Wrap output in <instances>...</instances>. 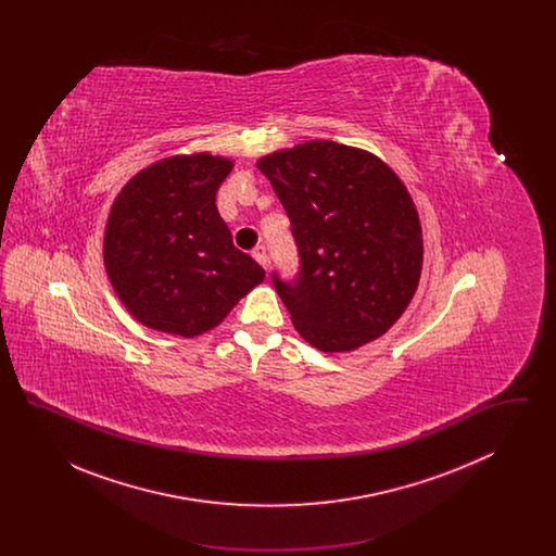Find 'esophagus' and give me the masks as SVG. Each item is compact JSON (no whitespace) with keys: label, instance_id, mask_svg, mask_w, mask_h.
I'll use <instances>...</instances> for the list:
<instances>
[{"label":"esophagus","instance_id":"esophagus-1","mask_svg":"<svg viewBox=\"0 0 556 556\" xmlns=\"http://www.w3.org/2000/svg\"><path fill=\"white\" fill-rule=\"evenodd\" d=\"M252 256H254V261L258 263V265H263L266 268V248L265 245H256L254 250H252Z\"/></svg>","mask_w":556,"mask_h":556}]
</instances>
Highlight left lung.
Returning <instances> with one entry per match:
<instances>
[{
    "label": "left lung",
    "mask_w": 556,
    "mask_h": 556,
    "mask_svg": "<svg viewBox=\"0 0 556 556\" xmlns=\"http://www.w3.org/2000/svg\"><path fill=\"white\" fill-rule=\"evenodd\" d=\"M288 212L298 273L273 286L298 333L323 352L383 336L410 304L424 265L417 208L369 152L308 141L258 160Z\"/></svg>",
    "instance_id": "obj_1"
}]
</instances>
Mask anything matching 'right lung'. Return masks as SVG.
<instances>
[{
    "mask_svg": "<svg viewBox=\"0 0 556 556\" xmlns=\"http://www.w3.org/2000/svg\"><path fill=\"white\" fill-rule=\"evenodd\" d=\"M233 162L160 160L118 193L104 238L108 277L143 325L193 338L231 313L265 268L233 245L216 191Z\"/></svg>",
    "mask_w": 556,
    "mask_h": 556,
    "instance_id": "add662e5",
    "label": "right lung"
}]
</instances>
